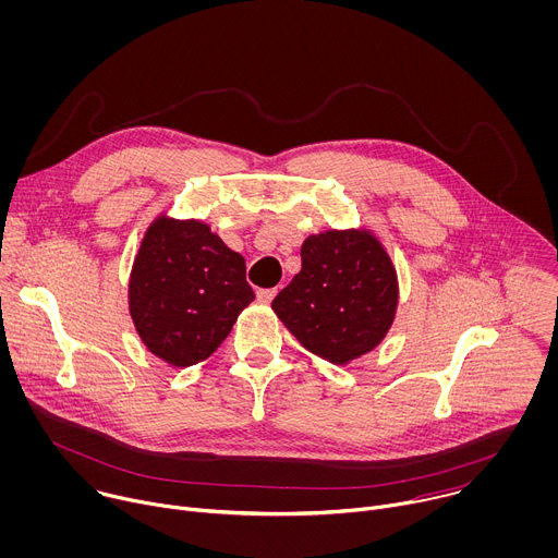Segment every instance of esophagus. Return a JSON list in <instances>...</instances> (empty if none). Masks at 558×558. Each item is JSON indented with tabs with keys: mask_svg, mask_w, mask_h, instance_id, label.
I'll list each match as a JSON object with an SVG mask.
<instances>
[{
	"mask_svg": "<svg viewBox=\"0 0 558 558\" xmlns=\"http://www.w3.org/2000/svg\"><path fill=\"white\" fill-rule=\"evenodd\" d=\"M276 293H278V289H258V300L263 302V304H269L274 298H276Z\"/></svg>",
	"mask_w": 558,
	"mask_h": 558,
	"instance_id": "obj_1",
	"label": "esophagus"
}]
</instances>
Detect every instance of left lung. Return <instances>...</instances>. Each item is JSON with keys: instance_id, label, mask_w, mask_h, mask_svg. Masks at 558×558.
Instances as JSON below:
<instances>
[{"instance_id": "8db88e82", "label": "left lung", "mask_w": 558, "mask_h": 558, "mask_svg": "<svg viewBox=\"0 0 558 558\" xmlns=\"http://www.w3.org/2000/svg\"><path fill=\"white\" fill-rule=\"evenodd\" d=\"M302 269L271 308L313 354L348 363L381 343L397 304L395 265L363 230L322 232L302 243Z\"/></svg>"}]
</instances>
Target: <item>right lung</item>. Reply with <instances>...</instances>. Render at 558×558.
<instances>
[{"instance_id": "1", "label": "right lung", "mask_w": 558, "mask_h": 558, "mask_svg": "<svg viewBox=\"0 0 558 558\" xmlns=\"http://www.w3.org/2000/svg\"><path fill=\"white\" fill-rule=\"evenodd\" d=\"M254 300L245 258L202 221H153L133 263L129 311L146 348L170 365L208 359Z\"/></svg>"}]
</instances>
